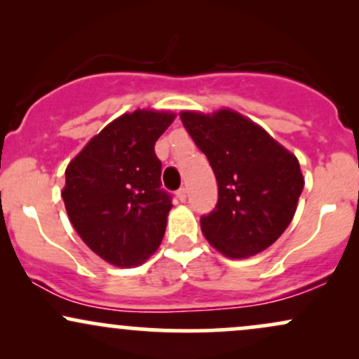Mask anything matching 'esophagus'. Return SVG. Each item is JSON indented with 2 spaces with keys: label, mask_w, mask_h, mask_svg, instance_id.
I'll return each mask as SVG.
<instances>
[{
  "label": "esophagus",
  "mask_w": 359,
  "mask_h": 359,
  "mask_svg": "<svg viewBox=\"0 0 359 359\" xmlns=\"http://www.w3.org/2000/svg\"><path fill=\"white\" fill-rule=\"evenodd\" d=\"M175 196H177V199L180 201V203H185V201H187V189L180 187L179 191L175 192Z\"/></svg>",
  "instance_id": "obj_1"
}]
</instances>
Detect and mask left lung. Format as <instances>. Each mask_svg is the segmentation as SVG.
Here are the masks:
<instances>
[{
    "label": "left lung",
    "instance_id": "obj_1",
    "mask_svg": "<svg viewBox=\"0 0 359 359\" xmlns=\"http://www.w3.org/2000/svg\"><path fill=\"white\" fill-rule=\"evenodd\" d=\"M180 119L217 180L216 208L201 217L205 240L228 258L269 248L297 209L304 189L299 160L236 111H184Z\"/></svg>",
    "mask_w": 359,
    "mask_h": 359
}]
</instances>
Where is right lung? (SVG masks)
I'll return each instance as SVG.
<instances>
[{
  "mask_svg": "<svg viewBox=\"0 0 359 359\" xmlns=\"http://www.w3.org/2000/svg\"><path fill=\"white\" fill-rule=\"evenodd\" d=\"M168 111L137 109L111 121L65 168L62 191L74 229L114 266L154 255L172 209L162 189L155 142L174 121Z\"/></svg>",
  "mask_w": 359,
  "mask_h": 359,
  "instance_id": "right-lung-1",
  "label": "right lung"
}]
</instances>
